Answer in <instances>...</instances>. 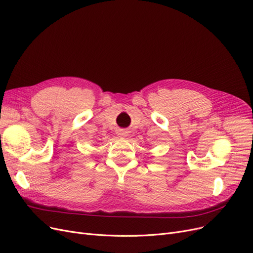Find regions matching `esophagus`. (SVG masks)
I'll return each instance as SVG.
<instances>
[{
  "label": "esophagus",
  "mask_w": 253,
  "mask_h": 253,
  "mask_svg": "<svg viewBox=\"0 0 253 253\" xmlns=\"http://www.w3.org/2000/svg\"><path fill=\"white\" fill-rule=\"evenodd\" d=\"M117 135L119 137H125L127 135V131H126V130H124V129H120L119 131L117 132Z\"/></svg>",
  "instance_id": "obj_1"
}]
</instances>
